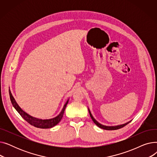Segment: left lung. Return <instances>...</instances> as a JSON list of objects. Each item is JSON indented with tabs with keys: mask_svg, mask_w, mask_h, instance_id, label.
Instances as JSON below:
<instances>
[{
	"mask_svg": "<svg viewBox=\"0 0 157 157\" xmlns=\"http://www.w3.org/2000/svg\"><path fill=\"white\" fill-rule=\"evenodd\" d=\"M88 111H89V113H90V117H91L92 120H93V121L94 122V123H95V125H97L98 127L101 128H102V129H104V130H117V129H119V128H121L123 127H125V125H127L128 123H130V121L126 123H124V124H122V125H117V126H105V125H103L102 124H101V123H98L92 116V114L91 113V112H90V109H88Z\"/></svg>",
	"mask_w": 157,
	"mask_h": 157,
	"instance_id": "8db88e82",
	"label": "left lung"
}]
</instances>
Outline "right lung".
<instances>
[{
    "instance_id": "obj_1",
    "label": "right lung",
    "mask_w": 157,
    "mask_h": 157,
    "mask_svg": "<svg viewBox=\"0 0 157 157\" xmlns=\"http://www.w3.org/2000/svg\"><path fill=\"white\" fill-rule=\"evenodd\" d=\"M9 93L10 96V99L13 107L15 108V109L18 111V113L21 115V117L25 120H26L29 123H30L31 125H33L37 128H49L56 125L62 120L65 109L66 108V105H67L69 102V99H68L67 101L66 102L65 104H64L62 110L61 111V112L59 115H58V116L52 119L42 120V119H39V118L33 117L30 116V115H29V114H27V113L25 112L24 111H23L20 107L18 105L17 102H16L10 90H9Z\"/></svg>"
}]
</instances>
